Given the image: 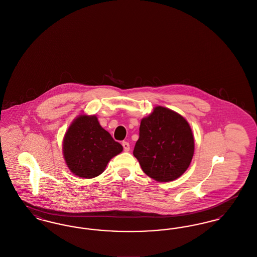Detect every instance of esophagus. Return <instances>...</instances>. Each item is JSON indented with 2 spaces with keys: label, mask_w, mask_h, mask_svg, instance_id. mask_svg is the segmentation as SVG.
Instances as JSON below:
<instances>
[{
  "label": "esophagus",
  "mask_w": 257,
  "mask_h": 257,
  "mask_svg": "<svg viewBox=\"0 0 257 257\" xmlns=\"http://www.w3.org/2000/svg\"><path fill=\"white\" fill-rule=\"evenodd\" d=\"M123 149L125 152H128L130 150V145L127 142H123L122 143Z\"/></svg>",
  "instance_id": "obj_1"
}]
</instances>
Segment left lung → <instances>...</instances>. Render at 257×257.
Wrapping results in <instances>:
<instances>
[{
	"label": "left lung",
	"mask_w": 257,
	"mask_h": 257,
	"mask_svg": "<svg viewBox=\"0 0 257 257\" xmlns=\"http://www.w3.org/2000/svg\"><path fill=\"white\" fill-rule=\"evenodd\" d=\"M194 151L190 124L178 112L157 106L141 120L133 154L150 178L158 182L177 179L189 168Z\"/></svg>",
	"instance_id": "8db88e82"
}]
</instances>
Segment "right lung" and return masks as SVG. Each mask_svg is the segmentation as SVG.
Listing matches in <instances>:
<instances>
[{"label": "right lung", "mask_w": 257, "mask_h": 257, "mask_svg": "<svg viewBox=\"0 0 257 257\" xmlns=\"http://www.w3.org/2000/svg\"><path fill=\"white\" fill-rule=\"evenodd\" d=\"M123 150L98 121L95 114L78 115L64 135L62 153L69 171L90 179L105 171L110 160Z\"/></svg>", "instance_id": "right-lung-1"}]
</instances>
